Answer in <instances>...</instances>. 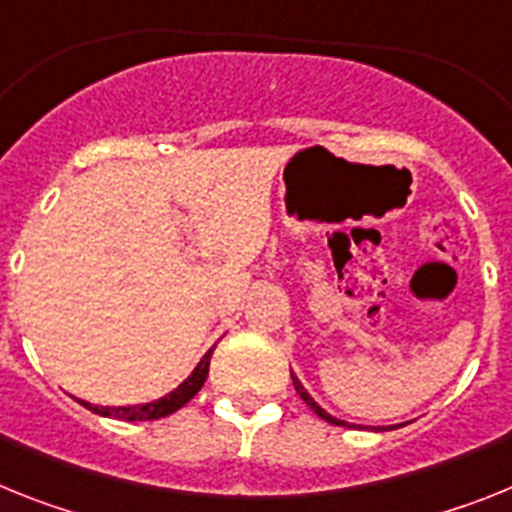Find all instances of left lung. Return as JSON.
I'll use <instances>...</instances> for the list:
<instances>
[{
  "label": "left lung",
  "mask_w": 512,
  "mask_h": 512,
  "mask_svg": "<svg viewBox=\"0 0 512 512\" xmlns=\"http://www.w3.org/2000/svg\"><path fill=\"white\" fill-rule=\"evenodd\" d=\"M291 379H293V386H296V394H299L301 399H304L306 404H309L311 410L317 412L319 417H322V420H327V422H332V425H342V428H363V425H353V422H345V420H340V417H335V415H330V412L324 410V407H319L317 402H314V397H311L309 391L304 389V384H301L299 381V376H296V373L291 371ZM371 430H384V428H371Z\"/></svg>",
  "instance_id": "1"
}]
</instances>
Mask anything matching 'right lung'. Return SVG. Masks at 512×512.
I'll return each mask as SVG.
<instances>
[{"instance_id": "right-lung-1", "label": "right lung", "mask_w": 512, "mask_h": 512, "mask_svg": "<svg viewBox=\"0 0 512 512\" xmlns=\"http://www.w3.org/2000/svg\"><path fill=\"white\" fill-rule=\"evenodd\" d=\"M211 353L213 348L208 350L206 355L201 358V363L193 368L188 379L182 381L177 389H172L170 394H164V397L154 399V402H144V404H121V407H108V404H92L79 399L82 407H87L90 412L102 417H115V420H126V422H144V420H159V417H167L172 412H177L182 404H188L190 399L203 389L208 379V366H211Z\"/></svg>"}]
</instances>
